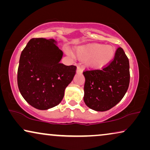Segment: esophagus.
I'll return each mask as SVG.
<instances>
[{"instance_id":"esophagus-1","label":"esophagus","mask_w":150,"mask_h":150,"mask_svg":"<svg viewBox=\"0 0 150 150\" xmlns=\"http://www.w3.org/2000/svg\"><path fill=\"white\" fill-rule=\"evenodd\" d=\"M76 72H77L78 74H81V73H82V72H83V69H82L81 67H80V66H78V67H77V69H76Z\"/></svg>"}]
</instances>
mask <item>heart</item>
Returning <instances> with one entry per match:
<instances>
[{"instance_id":"obj_1","label":"heart","mask_w":150,"mask_h":150,"mask_svg":"<svg viewBox=\"0 0 150 150\" xmlns=\"http://www.w3.org/2000/svg\"><path fill=\"white\" fill-rule=\"evenodd\" d=\"M115 55V49L111 46L92 44L76 50V56L83 60H89L88 65L94 69L102 68L111 62Z\"/></svg>"}]
</instances>
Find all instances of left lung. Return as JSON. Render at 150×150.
<instances>
[{
    "instance_id": "1",
    "label": "left lung",
    "mask_w": 150,
    "mask_h": 150,
    "mask_svg": "<svg viewBox=\"0 0 150 150\" xmlns=\"http://www.w3.org/2000/svg\"><path fill=\"white\" fill-rule=\"evenodd\" d=\"M84 102L96 111H106L120 102L130 83L129 60L121 47L111 62L102 69H85Z\"/></svg>"
}]
</instances>
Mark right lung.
Returning <instances> with one entry per match:
<instances>
[{
  "label": "right lung",
  "instance_id": "add662e5",
  "mask_svg": "<svg viewBox=\"0 0 150 150\" xmlns=\"http://www.w3.org/2000/svg\"><path fill=\"white\" fill-rule=\"evenodd\" d=\"M54 40L33 38L20 55L18 86L24 99L40 110H47L63 100L76 66L61 63L63 52Z\"/></svg>",
  "mask_w": 150,
  "mask_h": 150
}]
</instances>
